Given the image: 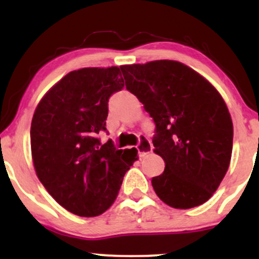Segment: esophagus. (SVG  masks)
I'll use <instances>...</instances> for the list:
<instances>
[{
  "instance_id": "obj_1",
  "label": "esophagus",
  "mask_w": 259,
  "mask_h": 259,
  "mask_svg": "<svg viewBox=\"0 0 259 259\" xmlns=\"http://www.w3.org/2000/svg\"><path fill=\"white\" fill-rule=\"evenodd\" d=\"M138 151H139V155L140 156H145L148 155L149 153H151V150H153V144L150 143V140L146 139V138L142 137V139H140L139 144H138Z\"/></svg>"
}]
</instances>
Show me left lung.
<instances>
[{"mask_svg": "<svg viewBox=\"0 0 259 259\" xmlns=\"http://www.w3.org/2000/svg\"><path fill=\"white\" fill-rule=\"evenodd\" d=\"M126 89L155 122L154 153L165 161L151 179L156 195L177 209L207 202L228 170L233 124L221 94L182 62L121 66Z\"/></svg>", "mask_w": 259, "mask_h": 259, "instance_id": "8db88e82", "label": "left lung"}]
</instances>
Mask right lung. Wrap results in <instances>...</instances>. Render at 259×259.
<instances>
[{
	"mask_svg": "<svg viewBox=\"0 0 259 259\" xmlns=\"http://www.w3.org/2000/svg\"><path fill=\"white\" fill-rule=\"evenodd\" d=\"M124 88L121 66L85 67L45 94L31 122V153L38 179L65 209L96 217L115 202L135 148L117 150L106 132L108 101Z\"/></svg>",
	"mask_w": 259,
	"mask_h": 259,
	"instance_id": "obj_1",
	"label": "right lung"
}]
</instances>
